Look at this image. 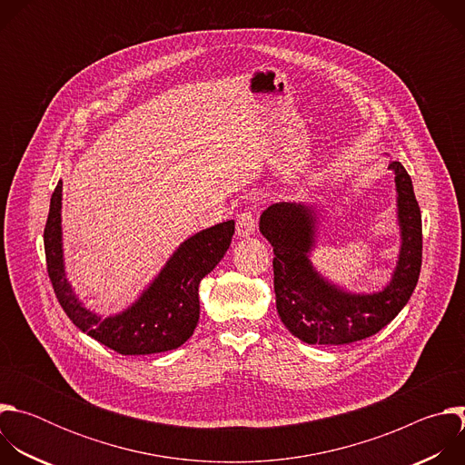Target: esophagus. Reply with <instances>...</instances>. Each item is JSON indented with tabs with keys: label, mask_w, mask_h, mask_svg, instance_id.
<instances>
[{
	"label": "esophagus",
	"mask_w": 465,
	"mask_h": 465,
	"mask_svg": "<svg viewBox=\"0 0 465 465\" xmlns=\"http://www.w3.org/2000/svg\"><path fill=\"white\" fill-rule=\"evenodd\" d=\"M255 232V213L252 210H244L237 217V235L250 237Z\"/></svg>",
	"instance_id": "obj_1"
}]
</instances>
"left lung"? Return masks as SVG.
I'll list each match as a JSON object with an SVG mask.
<instances>
[{
	"label": "left lung",
	"instance_id": "left-lung-1",
	"mask_svg": "<svg viewBox=\"0 0 465 465\" xmlns=\"http://www.w3.org/2000/svg\"><path fill=\"white\" fill-rule=\"evenodd\" d=\"M395 174L401 250L390 283L373 294H351L323 280L311 264L316 217L311 206L280 203L262 212L261 233L274 246V292L282 322L307 344L339 346L368 339L411 300L421 271V212L412 180L400 162Z\"/></svg>",
	"mask_w": 465,
	"mask_h": 465
}]
</instances>
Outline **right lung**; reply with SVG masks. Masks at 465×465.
<instances>
[{
  "label": "right lung",
  "mask_w": 465,
  "mask_h": 465,
  "mask_svg": "<svg viewBox=\"0 0 465 465\" xmlns=\"http://www.w3.org/2000/svg\"><path fill=\"white\" fill-rule=\"evenodd\" d=\"M60 208L62 182L51 194L44 248L47 274L64 312L83 333L121 355H151L180 348L193 335L201 316L198 285L230 248L235 223L215 224L183 241L136 303L121 314L101 318L75 298L65 280Z\"/></svg>",
  "instance_id": "right-lung-1"
}]
</instances>
